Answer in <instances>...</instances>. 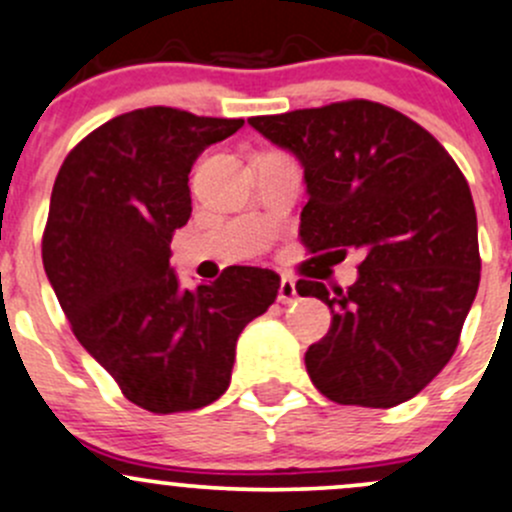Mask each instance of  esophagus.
<instances>
[{"mask_svg": "<svg viewBox=\"0 0 512 512\" xmlns=\"http://www.w3.org/2000/svg\"><path fill=\"white\" fill-rule=\"evenodd\" d=\"M296 298H298L296 283H293L291 278H281V283H278V303L288 306V303H293Z\"/></svg>", "mask_w": 512, "mask_h": 512, "instance_id": "34e87169", "label": "esophagus"}]
</instances>
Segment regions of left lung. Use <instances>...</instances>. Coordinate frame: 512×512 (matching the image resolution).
Returning a JSON list of instances; mask_svg holds the SVG:
<instances>
[{
	"mask_svg": "<svg viewBox=\"0 0 512 512\" xmlns=\"http://www.w3.org/2000/svg\"><path fill=\"white\" fill-rule=\"evenodd\" d=\"M303 166L298 236L311 254L363 256L348 288L298 281L331 308L308 346L313 386L343 406L391 408L443 371L480 283L468 181L423 126L376 101L249 119Z\"/></svg>",
	"mask_w": 512,
	"mask_h": 512,
	"instance_id": "left-lung-1",
	"label": "left lung"
}]
</instances>
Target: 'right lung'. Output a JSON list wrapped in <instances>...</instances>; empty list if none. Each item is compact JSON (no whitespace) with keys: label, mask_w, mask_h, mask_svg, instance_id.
Returning a JSON list of instances; mask_svg holds the SVG:
<instances>
[{"label":"right lung","mask_w":512,"mask_h":512,"mask_svg":"<svg viewBox=\"0 0 512 512\" xmlns=\"http://www.w3.org/2000/svg\"><path fill=\"white\" fill-rule=\"evenodd\" d=\"M244 119L146 106L106 121L64 159L42 258L77 341L151 413L204 408L229 388L236 341L281 278L234 266L181 288L171 239L191 216L189 174Z\"/></svg>","instance_id":"right-lung-1"}]
</instances>
